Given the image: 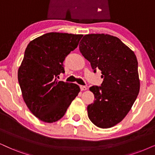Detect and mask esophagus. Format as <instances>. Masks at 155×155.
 I'll return each mask as SVG.
<instances>
[{
    "label": "esophagus",
    "instance_id": "obj_1",
    "mask_svg": "<svg viewBox=\"0 0 155 155\" xmlns=\"http://www.w3.org/2000/svg\"><path fill=\"white\" fill-rule=\"evenodd\" d=\"M80 89H81V91H85V90L87 89V87H85V86L80 85Z\"/></svg>",
    "mask_w": 155,
    "mask_h": 155
}]
</instances>
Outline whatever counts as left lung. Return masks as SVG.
<instances>
[{"instance_id":"obj_1","label":"left lung","mask_w":155,"mask_h":155,"mask_svg":"<svg viewBox=\"0 0 155 155\" xmlns=\"http://www.w3.org/2000/svg\"><path fill=\"white\" fill-rule=\"evenodd\" d=\"M79 50L104 78L101 87L89 88L94 101L88 105V117L99 128H110L126 117L140 92L137 59L120 39L109 34L85 35Z\"/></svg>"}]
</instances>
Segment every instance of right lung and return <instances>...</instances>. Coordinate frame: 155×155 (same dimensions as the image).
Segmentation results:
<instances>
[{
	"label": "right lung",
	"mask_w": 155,
	"mask_h": 155,
	"mask_svg": "<svg viewBox=\"0 0 155 155\" xmlns=\"http://www.w3.org/2000/svg\"><path fill=\"white\" fill-rule=\"evenodd\" d=\"M82 34L47 33L29 43L18 71L22 97L31 113L53 123L65 114L80 91L77 84L57 81L63 62L77 48Z\"/></svg>",
	"instance_id": "1"
}]
</instances>
